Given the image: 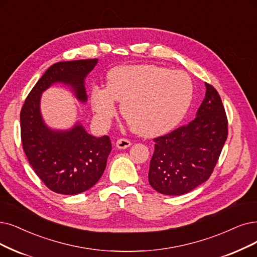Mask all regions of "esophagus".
<instances>
[{
	"mask_svg": "<svg viewBox=\"0 0 257 257\" xmlns=\"http://www.w3.org/2000/svg\"><path fill=\"white\" fill-rule=\"evenodd\" d=\"M131 145H132L131 140H128V139H126V138H119V139L117 140V142H116L117 148H118V149H121V150L127 149L128 147H131Z\"/></svg>",
	"mask_w": 257,
	"mask_h": 257,
	"instance_id": "1",
	"label": "esophagus"
}]
</instances>
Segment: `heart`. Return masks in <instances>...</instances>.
Instances as JSON below:
<instances>
[{
	"label": "heart",
	"mask_w": 257,
	"mask_h": 257,
	"mask_svg": "<svg viewBox=\"0 0 257 257\" xmlns=\"http://www.w3.org/2000/svg\"><path fill=\"white\" fill-rule=\"evenodd\" d=\"M193 83L183 71L156 65H124L108 71L106 87H94L90 102L108 125L121 101V114L139 135L153 137L175 126L188 111Z\"/></svg>",
	"instance_id": "obj_1"
}]
</instances>
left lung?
<instances>
[{"label":"left lung","mask_w":257,"mask_h":257,"mask_svg":"<svg viewBox=\"0 0 257 257\" xmlns=\"http://www.w3.org/2000/svg\"><path fill=\"white\" fill-rule=\"evenodd\" d=\"M196 118L169 134L154 138L149 182L164 195L186 194L207 181L228 137V118L217 90L206 83Z\"/></svg>","instance_id":"obj_1"}]
</instances>
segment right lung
<instances>
[{
    "label": "right lung",
    "mask_w": 257,
    "mask_h": 257,
    "mask_svg": "<svg viewBox=\"0 0 257 257\" xmlns=\"http://www.w3.org/2000/svg\"><path fill=\"white\" fill-rule=\"evenodd\" d=\"M98 59L51 65L30 90L21 109V140L25 155L38 177L56 193L76 195L94 187L103 174L111 151L108 136L94 137L81 124L69 131L48 128L40 112V99L51 84L71 86L77 99L87 100L84 79Z\"/></svg>",
    "instance_id": "1"
}]
</instances>
